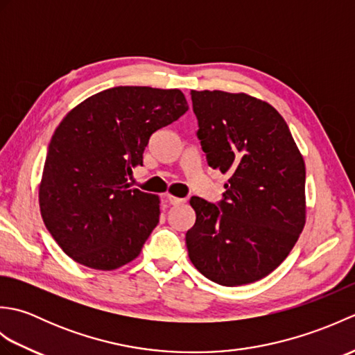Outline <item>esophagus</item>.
Segmentation results:
<instances>
[{
	"label": "esophagus",
	"instance_id": "34e87169",
	"mask_svg": "<svg viewBox=\"0 0 355 355\" xmlns=\"http://www.w3.org/2000/svg\"><path fill=\"white\" fill-rule=\"evenodd\" d=\"M166 200H168V202H169V205H172V206L182 205V202H184V201H186L184 198H178V197H173V195H168V197H166Z\"/></svg>",
	"mask_w": 355,
	"mask_h": 355
}]
</instances>
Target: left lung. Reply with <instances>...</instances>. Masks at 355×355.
I'll list each match as a JSON object with an SVG mask.
<instances>
[{
    "label": "left lung",
    "mask_w": 355,
    "mask_h": 355,
    "mask_svg": "<svg viewBox=\"0 0 355 355\" xmlns=\"http://www.w3.org/2000/svg\"><path fill=\"white\" fill-rule=\"evenodd\" d=\"M207 164L227 173L220 207L192 197L189 259L225 286L259 281L288 256L306 220L305 162L276 108L245 93L191 92Z\"/></svg>",
    "instance_id": "8db88e82"
}]
</instances>
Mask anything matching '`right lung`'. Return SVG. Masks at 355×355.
<instances>
[{
  "instance_id": "right-lung-1",
  "label": "right lung",
  "mask_w": 355,
  "mask_h": 355,
  "mask_svg": "<svg viewBox=\"0 0 355 355\" xmlns=\"http://www.w3.org/2000/svg\"><path fill=\"white\" fill-rule=\"evenodd\" d=\"M177 88L114 87L56 128L40 183L45 227L73 261L111 271L134 261L160 218L158 195L130 189L157 130L187 111Z\"/></svg>"
}]
</instances>
